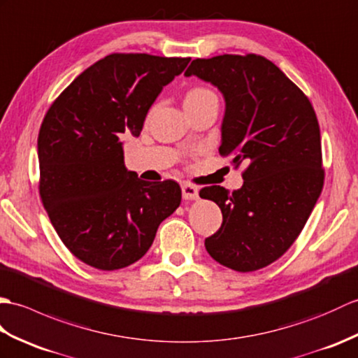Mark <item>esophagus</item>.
I'll list each match as a JSON object with an SVG mask.
<instances>
[{"mask_svg": "<svg viewBox=\"0 0 358 358\" xmlns=\"http://www.w3.org/2000/svg\"><path fill=\"white\" fill-rule=\"evenodd\" d=\"M180 188H182V197H184L185 201H194L199 197V189L192 184H182Z\"/></svg>", "mask_w": 358, "mask_h": 358, "instance_id": "esophagus-1", "label": "esophagus"}]
</instances>
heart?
I'll return each instance as SVG.
<instances>
[{"instance_id": "heart-1", "label": "heart", "mask_w": 358, "mask_h": 358, "mask_svg": "<svg viewBox=\"0 0 358 358\" xmlns=\"http://www.w3.org/2000/svg\"><path fill=\"white\" fill-rule=\"evenodd\" d=\"M214 96L213 92L203 89V87H196V89H192L184 98V106L187 104H194V102H199L202 99H206V98H211Z\"/></svg>"}]
</instances>
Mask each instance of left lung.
Returning <instances> with one entry per match:
<instances>
[{
  "instance_id": "obj_1",
  "label": "left lung",
  "mask_w": 358,
  "mask_h": 358,
  "mask_svg": "<svg viewBox=\"0 0 358 358\" xmlns=\"http://www.w3.org/2000/svg\"><path fill=\"white\" fill-rule=\"evenodd\" d=\"M184 75L217 87L225 101L219 152L231 155L234 165L248 162L236 192L201 189L224 216L205 248L220 265L256 271L288 251L322 193L315 112L279 67L257 55L194 59Z\"/></svg>"
}]
</instances>
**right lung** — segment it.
I'll list each match as a JSON object with an SVG mask.
<instances>
[{
	"label": "right lung",
	"instance_id": "obj_1",
	"mask_svg": "<svg viewBox=\"0 0 358 358\" xmlns=\"http://www.w3.org/2000/svg\"><path fill=\"white\" fill-rule=\"evenodd\" d=\"M189 58L113 53L85 69L58 99L38 136L39 194L75 257L102 271L138 262L182 199L178 182H147L124 162L150 107Z\"/></svg>",
	"mask_w": 358,
	"mask_h": 358
}]
</instances>
